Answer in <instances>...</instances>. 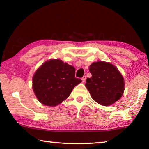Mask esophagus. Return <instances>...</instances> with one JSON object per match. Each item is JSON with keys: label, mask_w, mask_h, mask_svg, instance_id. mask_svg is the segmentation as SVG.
Wrapping results in <instances>:
<instances>
[{"label": "esophagus", "mask_w": 149, "mask_h": 149, "mask_svg": "<svg viewBox=\"0 0 149 149\" xmlns=\"http://www.w3.org/2000/svg\"><path fill=\"white\" fill-rule=\"evenodd\" d=\"M85 79H86V76H84L82 78H81V81L83 83H85Z\"/></svg>", "instance_id": "34e87169"}]
</instances>
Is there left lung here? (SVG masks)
Returning <instances> with one entry per match:
<instances>
[{
  "label": "left lung",
  "instance_id": "8db88e82",
  "mask_svg": "<svg viewBox=\"0 0 149 149\" xmlns=\"http://www.w3.org/2000/svg\"><path fill=\"white\" fill-rule=\"evenodd\" d=\"M92 77L87 78L85 87L92 99L103 106L118 101L124 91V79L116 67L110 62L98 61L89 66Z\"/></svg>",
  "mask_w": 149,
  "mask_h": 149
}]
</instances>
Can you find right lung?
<instances>
[{
  "instance_id": "obj_1",
  "label": "right lung",
  "mask_w": 149,
  "mask_h": 149,
  "mask_svg": "<svg viewBox=\"0 0 149 149\" xmlns=\"http://www.w3.org/2000/svg\"><path fill=\"white\" fill-rule=\"evenodd\" d=\"M74 66L60 59L45 62L33 77V90L39 101L49 107H56L71 94L81 80L75 77Z\"/></svg>"
}]
</instances>
